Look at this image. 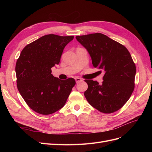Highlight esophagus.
I'll return each instance as SVG.
<instances>
[{
	"mask_svg": "<svg viewBox=\"0 0 152 152\" xmlns=\"http://www.w3.org/2000/svg\"><path fill=\"white\" fill-rule=\"evenodd\" d=\"M75 80L76 82H80L82 81V79H80V78H79V77H76L75 79Z\"/></svg>",
	"mask_w": 152,
	"mask_h": 152,
	"instance_id": "34e87169",
	"label": "esophagus"
}]
</instances>
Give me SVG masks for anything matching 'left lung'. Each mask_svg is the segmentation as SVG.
Wrapping results in <instances>:
<instances>
[{
	"instance_id": "1",
	"label": "left lung",
	"mask_w": 152,
	"mask_h": 152,
	"mask_svg": "<svg viewBox=\"0 0 152 152\" xmlns=\"http://www.w3.org/2000/svg\"><path fill=\"white\" fill-rule=\"evenodd\" d=\"M86 49L94 68L103 70V81L85 80L88 88L84 96L98 111L110 113L121 108L134 89L135 64L126 47L100 33L76 36Z\"/></svg>"
}]
</instances>
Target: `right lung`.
Here are the masks:
<instances>
[{
    "mask_svg": "<svg viewBox=\"0 0 152 152\" xmlns=\"http://www.w3.org/2000/svg\"><path fill=\"white\" fill-rule=\"evenodd\" d=\"M73 36L49 34L24 48L16 64L17 87L28 107L35 112L49 115L65 104L75 80H60L51 73L58 65L66 45Z\"/></svg>",
    "mask_w": 152,
    "mask_h": 152,
    "instance_id": "obj_1",
    "label": "right lung"
}]
</instances>
